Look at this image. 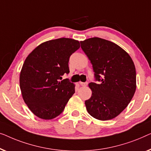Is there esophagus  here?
Returning <instances> with one entry per match:
<instances>
[{"label":"esophagus","instance_id":"34e87169","mask_svg":"<svg viewBox=\"0 0 151 151\" xmlns=\"http://www.w3.org/2000/svg\"><path fill=\"white\" fill-rule=\"evenodd\" d=\"M80 85L83 87L88 86V82H80Z\"/></svg>","mask_w":151,"mask_h":151}]
</instances>
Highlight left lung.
Instances as JSON below:
<instances>
[{
    "mask_svg": "<svg viewBox=\"0 0 151 151\" xmlns=\"http://www.w3.org/2000/svg\"><path fill=\"white\" fill-rule=\"evenodd\" d=\"M81 46L98 81L89 83L92 94L85 102L87 111L98 120H111L127 107L135 94L134 63L122 48L102 38H89L81 42Z\"/></svg>",
    "mask_w": 151,
    "mask_h": 151,
    "instance_id": "obj_1",
    "label": "left lung"
}]
</instances>
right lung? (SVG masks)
<instances>
[{
  "label": "right lung",
  "instance_id": "add662e5",
  "mask_svg": "<svg viewBox=\"0 0 151 151\" xmlns=\"http://www.w3.org/2000/svg\"><path fill=\"white\" fill-rule=\"evenodd\" d=\"M80 48L77 40L59 38L44 42L25 59L20 75L22 98L38 118L51 120L62 113L75 86L61 76L68 74L70 57Z\"/></svg>",
  "mask_w": 151,
  "mask_h": 151
}]
</instances>
